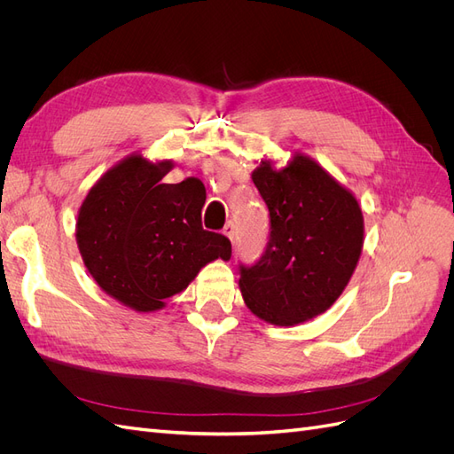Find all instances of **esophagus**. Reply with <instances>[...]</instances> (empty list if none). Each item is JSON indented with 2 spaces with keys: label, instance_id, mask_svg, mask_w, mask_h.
I'll return each mask as SVG.
<instances>
[{
  "label": "esophagus",
  "instance_id": "1",
  "mask_svg": "<svg viewBox=\"0 0 454 454\" xmlns=\"http://www.w3.org/2000/svg\"><path fill=\"white\" fill-rule=\"evenodd\" d=\"M235 232H237L235 223H232V222H227V223H225V227H223V235H225L231 242H235Z\"/></svg>",
  "mask_w": 454,
  "mask_h": 454
}]
</instances>
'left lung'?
<instances>
[{
    "label": "left lung",
    "instance_id": "8db88e82",
    "mask_svg": "<svg viewBox=\"0 0 454 454\" xmlns=\"http://www.w3.org/2000/svg\"><path fill=\"white\" fill-rule=\"evenodd\" d=\"M252 180L270 217L267 248L240 265L248 309L274 325H295L325 312L345 290L364 246L356 197L307 155L277 170L261 160Z\"/></svg>",
    "mask_w": 454,
    "mask_h": 454
}]
</instances>
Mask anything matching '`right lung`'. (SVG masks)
I'll return each mask as SVG.
<instances>
[{"instance_id": "right-lung-1", "label": "right lung", "mask_w": 454, "mask_h": 454, "mask_svg": "<svg viewBox=\"0 0 454 454\" xmlns=\"http://www.w3.org/2000/svg\"><path fill=\"white\" fill-rule=\"evenodd\" d=\"M170 160L134 153L92 185L77 214L75 239L90 277L138 312L164 307L210 261L231 259V242L204 231L206 189L199 177L162 184Z\"/></svg>"}]
</instances>
